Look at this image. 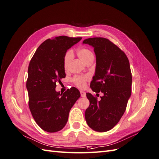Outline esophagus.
<instances>
[{
	"label": "esophagus",
	"instance_id": "34e87169",
	"mask_svg": "<svg viewBox=\"0 0 159 159\" xmlns=\"http://www.w3.org/2000/svg\"><path fill=\"white\" fill-rule=\"evenodd\" d=\"M80 96H81V97H86V93H84V92H83V91H80Z\"/></svg>",
	"mask_w": 159,
	"mask_h": 159
}]
</instances>
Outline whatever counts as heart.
Here are the masks:
<instances>
[{
    "label": "heart",
    "instance_id": "heart-1",
    "mask_svg": "<svg viewBox=\"0 0 159 159\" xmlns=\"http://www.w3.org/2000/svg\"><path fill=\"white\" fill-rule=\"evenodd\" d=\"M79 57L85 63H88L92 59H94V55L91 51L86 48H79L76 52ZM73 58V53L71 51H67L63 56V65L65 70H67L69 68L70 61ZM89 76H75L73 78L72 81L76 86L80 89H83L85 86L87 81L89 80Z\"/></svg>",
    "mask_w": 159,
    "mask_h": 159
}]
</instances>
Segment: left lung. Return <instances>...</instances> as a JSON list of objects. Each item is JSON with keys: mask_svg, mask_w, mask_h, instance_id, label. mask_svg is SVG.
<instances>
[{"mask_svg": "<svg viewBox=\"0 0 159 159\" xmlns=\"http://www.w3.org/2000/svg\"><path fill=\"white\" fill-rule=\"evenodd\" d=\"M83 43L93 46L96 57L90 88L96 93L104 94L98 101L96 96L86 93L90 105L85 111V119L94 131H107L121 118L131 94L129 62L125 53L108 39L91 38L84 39Z\"/></svg>", "mask_w": 159, "mask_h": 159, "instance_id": "left-lung-1", "label": "left lung"}]
</instances>
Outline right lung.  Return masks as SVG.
I'll return each mask as SVG.
<instances>
[{
    "mask_svg": "<svg viewBox=\"0 0 159 159\" xmlns=\"http://www.w3.org/2000/svg\"><path fill=\"white\" fill-rule=\"evenodd\" d=\"M82 38L58 36L41 44L28 66L26 88L28 105L37 124L45 131L57 132L68 121L70 110L80 96L75 87L63 94L55 91L56 83L65 78L63 56Z\"/></svg>",
    "mask_w": 159,
    "mask_h": 159,
    "instance_id": "1",
    "label": "right lung"
}]
</instances>
